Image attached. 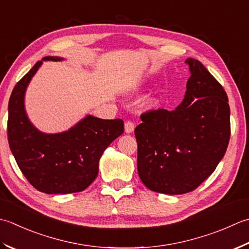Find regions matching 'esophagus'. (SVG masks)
I'll return each instance as SVG.
<instances>
[{
  "label": "esophagus",
  "mask_w": 249,
  "mask_h": 249,
  "mask_svg": "<svg viewBox=\"0 0 249 249\" xmlns=\"http://www.w3.org/2000/svg\"><path fill=\"white\" fill-rule=\"evenodd\" d=\"M135 129V124L133 121H126V123L124 124V131L126 132V133H131V132H133Z\"/></svg>",
  "instance_id": "esophagus-1"
}]
</instances>
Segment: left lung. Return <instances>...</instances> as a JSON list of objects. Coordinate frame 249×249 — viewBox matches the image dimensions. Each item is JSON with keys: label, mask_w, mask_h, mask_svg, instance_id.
I'll use <instances>...</instances> for the list:
<instances>
[{"label": "left lung", "mask_w": 249, "mask_h": 249, "mask_svg": "<svg viewBox=\"0 0 249 249\" xmlns=\"http://www.w3.org/2000/svg\"><path fill=\"white\" fill-rule=\"evenodd\" d=\"M190 77L175 110L151 109L136 126L138 172L147 188L166 195L196 189L229 144L230 107L222 86L200 61L187 59Z\"/></svg>", "instance_id": "8db88e82"}]
</instances>
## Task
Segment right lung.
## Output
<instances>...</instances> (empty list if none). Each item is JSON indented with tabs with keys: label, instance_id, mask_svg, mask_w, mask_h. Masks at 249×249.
<instances>
[{
	"label": "right lung",
	"instance_id": "1",
	"mask_svg": "<svg viewBox=\"0 0 249 249\" xmlns=\"http://www.w3.org/2000/svg\"><path fill=\"white\" fill-rule=\"evenodd\" d=\"M43 60L62 59L45 57ZM40 64L42 61H37L19 80L9 98V147L20 171L35 189L48 195L83 191L98 176L103 151L124 133V120L87 116L63 133L44 134L35 129L25 114L23 98Z\"/></svg>",
	"mask_w": 249,
	"mask_h": 249
}]
</instances>
